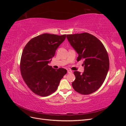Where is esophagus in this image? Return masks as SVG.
Listing matches in <instances>:
<instances>
[{
  "mask_svg": "<svg viewBox=\"0 0 126 126\" xmlns=\"http://www.w3.org/2000/svg\"><path fill=\"white\" fill-rule=\"evenodd\" d=\"M72 73V71L71 70H67V73H69V74H71V73Z\"/></svg>",
  "mask_w": 126,
  "mask_h": 126,
  "instance_id": "esophagus-1",
  "label": "esophagus"
}]
</instances>
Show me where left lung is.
<instances>
[{"label":"left lung","instance_id":"1","mask_svg":"<svg viewBox=\"0 0 126 126\" xmlns=\"http://www.w3.org/2000/svg\"><path fill=\"white\" fill-rule=\"evenodd\" d=\"M71 45L78 54L77 61H84V72L74 71L72 85L78 93L89 94L99 89L109 70V60L101 42L88 33L67 35Z\"/></svg>","mask_w":126,"mask_h":126}]
</instances>
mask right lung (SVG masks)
I'll return each mask as SVG.
<instances>
[{"mask_svg":"<svg viewBox=\"0 0 126 126\" xmlns=\"http://www.w3.org/2000/svg\"><path fill=\"white\" fill-rule=\"evenodd\" d=\"M66 36L43 34L31 39L25 46L20 60L21 74L35 94L42 96L51 94L66 74V70L63 68L56 70L48 65Z\"/></svg>","mask_w":126,"mask_h":126,"instance_id":"obj_1","label":"right lung"}]
</instances>
